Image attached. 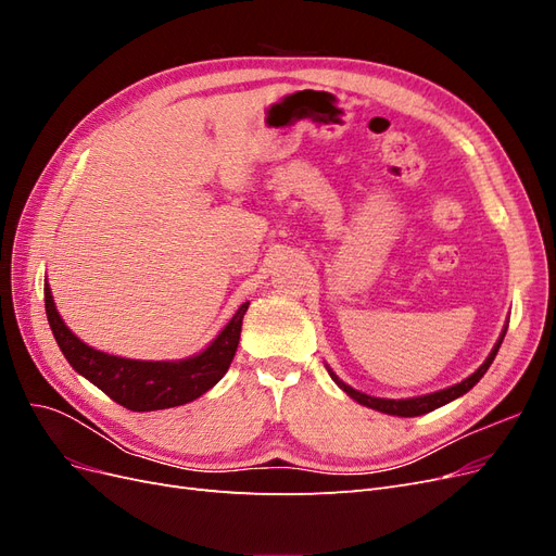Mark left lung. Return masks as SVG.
Wrapping results in <instances>:
<instances>
[{"label":"left lung","instance_id":"1","mask_svg":"<svg viewBox=\"0 0 556 556\" xmlns=\"http://www.w3.org/2000/svg\"><path fill=\"white\" fill-rule=\"evenodd\" d=\"M506 331H508V327L501 331L494 350L490 352V357L484 359V364L478 368V371H476L473 376H468L466 380L447 387V390L433 392V394L413 396V399H378V396H368V394H362V392H357V390H352L350 384H345L343 380H339V376H336V374L331 371V368H329V376L333 378V382L339 384L341 390H343L350 399H355L357 403H362V406H366V408H374V410H380V413H387V415H399V417H417V415H425V413H431V410H435V408H441V406H445V403H450V401H454V399H459L462 394H466V392L470 390V387H473V384L486 374V368L492 366V362H494V357H496V352H498V348H501V343H503V336H506Z\"/></svg>","mask_w":556,"mask_h":556}]
</instances>
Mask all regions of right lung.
<instances>
[{
  "mask_svg": "<svg viewBox=\"0 0 556 556\" xmlns=\"http://www.w3.org/2000/svg\"><path fill=\"white\" fill-rule=\"evenodd\" d=\"M48 325L53 329L55 341L76 371L97 384L106 396L121 403L127 410L148 413L182 406L206 394L211 387L220 380L237 355L243 315L248 311V301L233 313L227 327L217 333V339L194 357L180 362H141L106 355L83 343L60 317L53 294L46 282L43 288Z\"/></svg>",
  "mask_w": 556,
  "mask_h": 556,
  "instance_id": "obj_1",
  "label": "right lung"
}]
</instances>
